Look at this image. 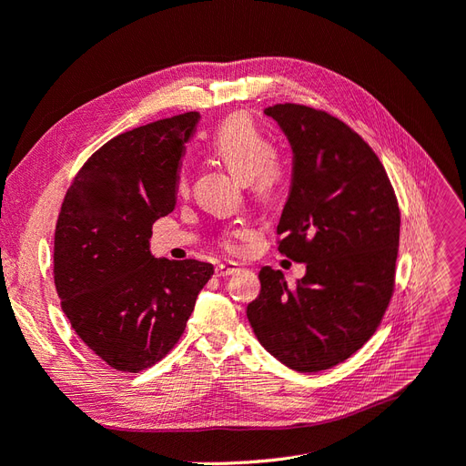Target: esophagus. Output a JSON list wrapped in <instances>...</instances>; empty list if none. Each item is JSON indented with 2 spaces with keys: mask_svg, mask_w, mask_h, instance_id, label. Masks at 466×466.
<instances>
[{
  "mask_svg": "<svg viewBox=\"0 0 466 466\" xmlns=\"http://www.w3.org/2000/svg\"><path fill=\"white\" fill-rule=\"evenodd\" d=\"M239 268H238V265L236 263H220L217 268H215V274L217 277H232L234 272H238Z\"/></svg>",
  "mask_w": 466,
  "mask_h": 466,
  "instance_id": "obj_1",
  "label": "esophagus"
}]
</instances>
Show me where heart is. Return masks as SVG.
I'll return each instance as SVG.
<instances>
[{
	"label": "heart",
	"mask_w": 466,
	"mask_h": 466,
	"mask_svg": "<svg viewBox=\"0 0 466 466\" xmlns=\"http://www.w3.org/2000/svg\"><path fill=\"white\" fill-rule=\"evenodd\" d=\"M211 151L215 157L227 167L239 180H248L251 194L268 203L282 192L288 163L284 155L272 149L267 136L257 128L246 115H232L215 130L211 137ZM178 192L187 189L186 170L178 172ZM246 236V230H234L224 236V246L228 249L238 248V239Z\"/></svg>",
	"instance_id": "b5f03b06"
}]
</instances>
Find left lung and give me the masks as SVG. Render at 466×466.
Returning a JSON list of instances; mask_svg holds the SVG:
<instances>
[{
  "label": "left lung",
  "mask_w": 466,
  "mask_h": 466,
  "mask_svg": "<svg viewBox=\"0 0 466 466\" xmlns=\"http://www.w3.org/2000/svg\"><path fill=\"white\" fill-rule=\"evenodd\" d=\"M294 153L277 232L280 253L305 263L288 288L263 267L248 319L261 346L298 372L350 359L376 332L395 284L400 207L370 146L339 118L296 103L265 109Z\"/></svg>",
  "instance_id": "left-lung-1"
}]
</instances>
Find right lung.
<instances>
[{"label":"right lung","instance_id":"right-lung-1","mask_svg":"<svg viewBox=\"0 0 466 466\" xmlns=\"http://www.w3.org/2000/svg\"><path fill=\"white\" fill-rule=\"evenodd\" d=\"M199 113L115 136L82 165L56 227L54 279L73 330L116 370L140 372L184 334L213 265L155 259L151 227L175 209Z\"/></svg>","mask_w":466,"mask_h":466}]
</instances>
